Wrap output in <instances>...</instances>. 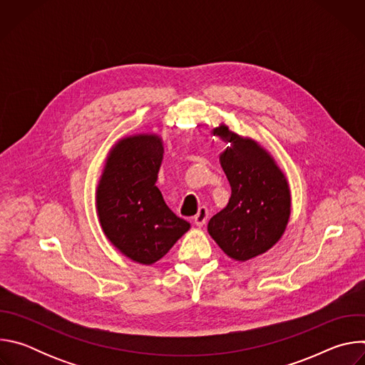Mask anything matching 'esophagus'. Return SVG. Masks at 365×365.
<instances>
[{
    "label": "esophagus",
    "instance_id": "esophagus-1",
    "mask_svg": "<svg viewBox=\"0 0 365 365\" xmlns=\"http://www.w3.org/2000/svg\"><path fill=\"white\" fill-rule=\"evenodd\" d=\"M207 218H210V211H207L206 206H200L197 214L193 217V222L197 225V227H203L207 221Z\"/></svg>",
    "mask_w": 365,
    "mask_h": 365
}]
</instances>
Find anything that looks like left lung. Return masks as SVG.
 I'll return each instance as SVG.
<instances>
[{"instance_id": "obj_1", "label": "left lung", "mask_w": 365, "mask_h": 365, "mask_svg": "<svg viewBox=\"0 0 365 365\" xmlns=\"http://www.w3.org/2000/svg\"><path fill=\"white\" fill-rule=\"evenodd\" d=\"M214 135L231 143L220 155L231 185V197L207 224L222 251L237 259L257 257L283 235L290 217V190L272 155L250 138L220 125Z\"/></svg>"}]
</instances>
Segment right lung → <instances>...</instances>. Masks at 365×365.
<instances>
[{
    "label": "right lung",
    "instance_id": "obj_1",
    "mask_svg": "<svg viewBox=\"0 0 365 365\" xmlns=\"http://www.w3.org/2000/svg\"><path fill=\"white\" fill-rule=\"evenodd\" d=\"M163 160L162 138L140 134L111 150L96 190V210L108 240L140 264H153L190 228L155 186Z\"/></svg>",
    "mask_w": 365,
    "mask_h": 365
}]
</instances>
